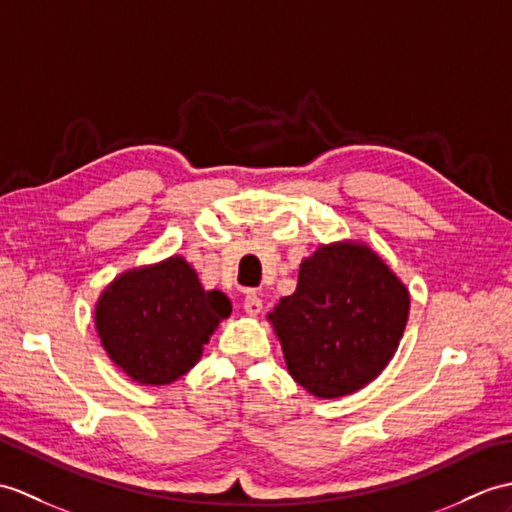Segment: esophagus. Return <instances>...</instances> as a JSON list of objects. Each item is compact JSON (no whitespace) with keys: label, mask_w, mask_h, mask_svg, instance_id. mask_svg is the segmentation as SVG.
Returning a JSON list of instances; mask_svg holds the SVG:
<instances>
[{"label":"esophagus","mask_w":512,"mask_h":512,"mask_svg":"<svg viewBox=\"0 0 512 512\" xmlns=\"http://www.w3.org/2000/svg\"><path fill=\"white\" fill-rule=\"evenodd\" d=\"M244 312L251 314V316H257V314L261 312V299H259L257 294L248 292V294L244 296Z\"/></svg>","instance_id":"34e87169"}]
</instances>
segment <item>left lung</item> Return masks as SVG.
Segmentation results:
<instances>
[{
  "label": "left lung",
  "instance_id": "1",
  "mask_svg": "<svg viewBox=\"0 0 512 512\" xmlns=\"http://www.w3.org/2000/svg\"><path fill=\"white\" fill-rule=\"evenodd\" d=\"M410 292L371 246L320 244L299 283L268 314L296 384L336 399L371 384L395 355Z\"/></svg>",
  "mask_w": 512,
  "mask_h": 512
}]
</instances>
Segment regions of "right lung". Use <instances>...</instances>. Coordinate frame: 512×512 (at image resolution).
I'll list each match as a JSON object with an SVG mask.
<instances>
[{"mask_svg": "<svg viewBox=\"0 0 512 512\" xmlns=\"http://www.w3.org/2000/svg\"><path fill=\"white\" fill-rule=\"evenodd\" d=\"M231 301L205 290L181 255L115 277L95 303V331L109 358L137 384L165 386L202 355Z\"/></svg>", "mask_w": 512, "mask_h": 512, "instance_id": "obj_1", "label": "right lung"}]
</instances>
